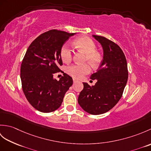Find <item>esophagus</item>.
<instances>
[{"label": "esophagus", "mask_w": 151, "mask_h": 151, "mask_svg": "<svg viewBox=\"0 0 151 151\" xmlns=\"http://www.w3.org/2000/svg\"><path fill=\"white\" fill-rule=\"evenodd\" d=\"M76 82H77V81H76V80L73 79V83H74V84H75V83H76Z\"/></svg>", "instance_id": "obj_1"}]
</instances>
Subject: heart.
<instances>
[{
  "instance_id": "obj_1",
  "label": "heart",
  "mask_w": 151,
  "mask_h": 151,
  "mask_svg": "<svg viewBox=\"0 0 151 151\" xmlns=\"http://www.w3.org/2000/svg\"><path fill=\"white\" fill-rule=\"evenodd\" d=\"M75 46L84 51L86 53L84 62H88L93 68H97L100 65L102 56L99 51L96 50V44L94 41L87 36H82L77 38L74 41ZM60 56L65 63L70 62L73 58V51L68 43L63 44L60 49ZM69 75L75 78H81L82 76L87 75L91 71L90 65L88 63L75 64L70 65L67 69Z\"/></svg>"
}]
</instances>
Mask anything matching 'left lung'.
<instances>
[{
  "mask_svg": "<svg viewBox=\"0 0 151 151\" xmlns=\"http://www.w3.org/2000/svg\"><path fill=\"white\" fill-rule=\"evenodd\" d=\"M103 49V59L97 72L90 78L97 80L95 86L83 82L78 102L81 108L92 115L104 114L114 107L120 100L128 75L127 62L119 46L103 36L93 35Z\"/></svg>",
  "mask_w": 151,
  "mask_h": 151,
  "instance_id": "obj_1",
  "label": "left lung"
}]
</instances>
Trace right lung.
I'll return each mask as SVG.
<instances>
[{"mask_svg":"<svg viewBox=\"0 0 151 151\" xmlns=\"http://www.w3.org/2000/svg\"><path fill=\"white\" fill-rule=\"evenodd\" d=\"M74 33L51 30L41 34L30 45L21 65V79L24 94L37 110L49 113L58 108L73 79L64 73L59 81L53 75L62 65L60 49Z\"/></svg>","mask_w":151,"mask_h":151,"instance_id":"obj_1","label":"right lung"}]
</instances>
